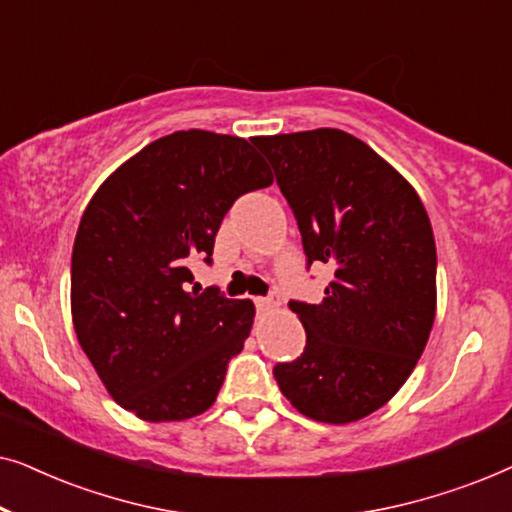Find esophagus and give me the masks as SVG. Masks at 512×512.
Wrapping results in <instances>:
<instances>
[{"label":"esophagus","instance_id":"obj_1","mask_svg":"<svg viewBox=\"0 0 512 512\" xmlns=\"http://www.w3.org/2000/svg\"><path fill=\"white\" fill-rule=\"evenodd\" d=\"M256 305H258V310H261V312H272V310H277V307H279V296H277V293H272L270 298H258Z\"/></svg>","mask_w":512,"mask_h":512}]
</instances>
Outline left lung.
I'll use <instances>...</instances> for the list:
<instances>
[{"label":"left lung","mask_w":512,"mask_h":512,"mask_svg":"<svg viewBox=\"0 0 512 512\" xmlns=\"http://www.w3.org/2000/svg\"><path fill=\"white\" fill-rule=\"evenodd\" d=\"M254 144L296 214L307 263L333 268L321 303H291L307 345L277 363V384L314 422H359L394 398L429 342L438 298L429 214L410 181L345 130Z\"/></svg>","instance_id":"obj_1"}]
</instances>
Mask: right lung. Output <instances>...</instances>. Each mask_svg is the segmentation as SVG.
I'll use <instances>...</instances> for the list:
<instances>
[{
    "instance_id": "1",
    "label": "right lung",
    "mask_w": 512,
    "mask_h": 512,
    "mask_svg": "<svg viewBox=\"0 0 512 512\" xmlns=\"http://www.w3.org/2000/svg\"><path fill=\"white\" fill-rule=\"evenodd\" d=\"M272 181L247 139L179 130L125 160L90 198L72 251V321L123 410L181 422L214 405L256 307L188 291V265L209 263L230 205Z\"/></svg>"
}]
</instances>
